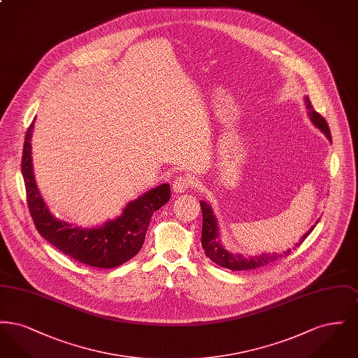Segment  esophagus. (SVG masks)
Instances as JSON below:
<instances>
[{
    "instance_id": "1",
    "label": "esophagus",
    "mask_w": 358,
    "mask_h": 358,
    "mask_svg": "<svg viewBox=\"0 0 358 358\" xmlns=\"http://www.w3.org/2000/svg\"><path fill=\"white\" fill-rule=\"evenodd\" d=\"M190 184H192V181L185 177V176H178V177H176V180L173 181V190L176 192V193H184L185 190H187V187H190Z\"/></svg>"
}]
</instances>
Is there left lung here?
I'll list each match as a JSON object with an SVG mask.
<instances>
[{
	"mask_svg": "<svg viewBox=\"0 0 358 358\" xmlns=\"http://www.w3.org/2000/svg\"><path fill=\"white\" fill-rule=\"evenodd\" d=\"M306 103L307 114L310 117V120L314 123L315 127H318L324 136L329 138V141H331V136H330V129L327 126V122L324 120V117L321 114H318L313 104L310 102V99L307 98L305 99ZM201 205V210H203V234H201V245L204 248L205 255L208 256L213 263L219 264L220 267L232 270V271H244V270H254V268H259L263 267L266 264H270L278 259L286 257V256L291 254V248L285 252H273V254H260L257 256H243L241 254H231L227 250H224V247L220 243L219 238V227H217V220L212 212L210 205L205 201H200ZM315 222V224H317ZM315 225H313L306 234L302 236V238L295 244V247H299L302 244V241L311 234V231L314 229ZM295 250V248H294Z\"/></svg>",
	"mask_w": 358,
	"mask_h": 358,
	"instance_id": "1",
	"label": "left lung"
}]
</instances>
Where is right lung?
I'll return each mask as SVG.
<instances>
[{"instance_id": "1", "label": "right lung", "mask_w": 358, "mask_h": 358, "mask_svg": "<svg viewBox=\"0 0 358 358\" xmlns=\"http://www.w3.org/2000/svg\"><path fill=\"white\" fill-rule=\"evenodd\" d=\"M32 122L24 142L21 173L27 201L38 234L60 252L83 264L98 268H114L133 259L142 248L146 231L155 210L171 199L169 184H162L130 201L114 220L101 227L80 228L52 216L36 181L32 165Z\"/></svg>"}]
</instances>
